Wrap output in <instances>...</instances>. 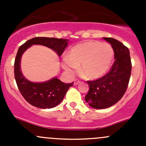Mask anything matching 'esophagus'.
Instances as JSON below:
<instances>
[{
	"label": "esophagus",
	"mask_w": 146,
	"mask_h": 146,
	"mask_svg": "<svg viewBox=\"0 0 146 146\" xmlns=\"http://www.w3.org/2000/svg\"><path fill=\"white\" fill-rule=\"evenodd\" d=\"M80 83V80H74V85H78Z\"/></svg>",
	"instance_id": "esophagus-1"
}]
</instances>
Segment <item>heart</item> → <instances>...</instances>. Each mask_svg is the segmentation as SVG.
<instances>
[{
    "mask_svg": "<svg viewBox=\"0 0 146 146\" xmlns=\"http://www.w3.org/2000/svg\"><path fill=\"white\" fill-rule=\"evenodd\" d=\"M114 58L111 45L90 40L73 46L63 58V67L72 74L80 66V73L87 79L97 80L108 73Z\"/></svg>",
    "mask_w": 146,
    "mask_h": 146,
    "instance_id": "b5f03b06",
    "label": "heart"
}]
</instances>
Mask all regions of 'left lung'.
<instances>
[{"label": "left lung", "instance_id": "obj_1", "mask_svg": "<svg viewBox=\"0 0 146 146\" xmlns=\"http://www.w3.org/2000/svg\"><path fill=\"white\" fill-rule=\"evenodd\" d=\"M103 39L112 46L115 61L105 76L94 81H88L89 91L85 98V102L90 107L98 110L108 108L121 99L131 73L129 48L115 39Z\"/></svg>", "mask_w": 146, "mask_h": 146}]
</instances>
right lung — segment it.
<instances>
[{"label":"right lung","mask_w":146,"mask_h":146,"mask_svg":"<svg viewBox=\"0 0 146 146\" xmlns=\"http://www.w3.org/2000/svg\"><path fill=\"white\" fill-rule=\"evenodd\" d=\"M68 39L49 37H35L20 46L15 60V78L20 93L27 102L34 107L42 109L55 107L61 102L71 83H65L57 78H52L45 82H34L27 80L21 71L20 63L25 51L32 45H42L55 51L61 56L68 44Z\"/></svg>","instance_id":"add662e5"}]
</instances>
